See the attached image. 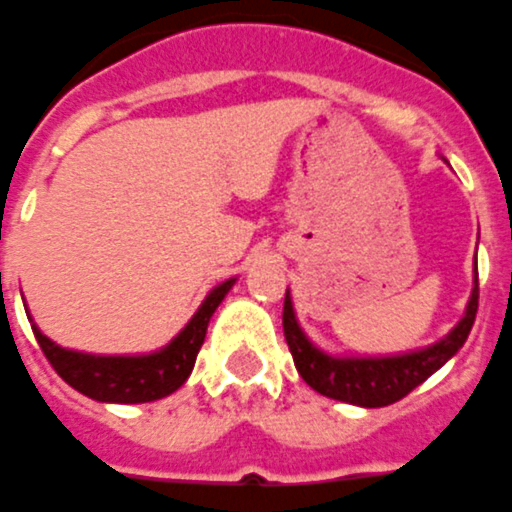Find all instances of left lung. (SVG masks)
<instances>
[{
  "label": "left lung",
  "mask_w": 512,
  "mask_h": 512,
  "mask_svg": "<svg viewBox=\"0 0 512 512\" xmlns=\"http://www.w3.org/2000/svg\"><path fill=\"white\" fill-rule=\"evenodd\" d=\"M475 314H478V271H475L473 295H470L462 322L435 346L403 354V357H365V360L327 357L325 351L311 346V341L298 327L290 292L284 295L282 325L295 368L311 389H317L319 395L341 400V403L384 408V405H392L403 400L405 395H411L416 386L424 384L435 370L443 368L456 351L462 349V343L473 330Z\"/></svg>",
  "instance_id": "1"
}]
</instances>
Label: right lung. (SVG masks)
<instances>
[{"instance_id": "right-lung-1", "label": "right lung", "mask_w": 512, "mask_h": 512, "mask_svg": "<svg viewBox=\"0 0 512 512\" xmlns=\"http://www.w3.org/2000/svg\"><path fill=\"white\" fill-rule=\"evenodd\" d=\"M233 287L230 282H222L209 292L204 306L198 308L182 333L166 346V349L147 354V357H93V354H80V351L61 349L56 343L34 330L39 349L48 357L58 376L66 384L74 386L91 400L99 403H152L161 397L177 392L185 384L187 376L193 373L195 357L204 346L206 327L212 319L214 308L220 306L222 298Z\"/></svg>"}]
</instances>
